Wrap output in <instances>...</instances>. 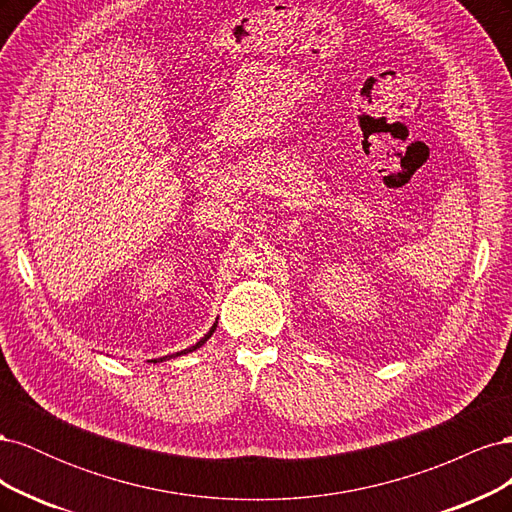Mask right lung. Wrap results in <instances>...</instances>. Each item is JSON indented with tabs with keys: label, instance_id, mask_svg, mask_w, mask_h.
I'll list each match as a JSON object with an SVG mask.
<instances>
[{
	"label": "right lung",
	"instance_id": "obj_1",
	"mask_svg": "<svg viewBox=\"0 0 512 512\" xmlns=\"http://www.w3.org/2000/svg\"><path fill=\"white\" fill-rule=\"evenodd\" d=\"M215 327H218V322H215V324H213V327H211V329H209V333H207V335H205V337H203V339H200V342H196V344H194V346H192V348H188V350H181V352H177V354H188V352H192V350H196V348H200V346H203V344H205V342H207V339H209V337H211V335H213V331H215ZM160 361H162V359H160Z\"/></svg>",
	"mask_w": 512,
	"mask_h": 512
}]
</instances>
